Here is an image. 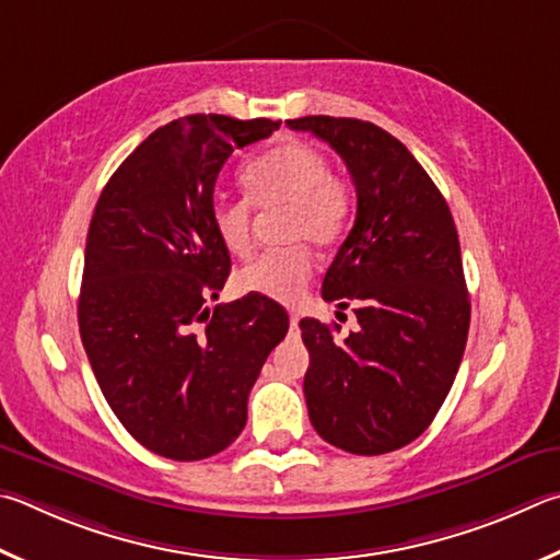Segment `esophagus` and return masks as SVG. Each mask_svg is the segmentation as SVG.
Here are the masks:
<instances>
[{"label":"esophagus","instance_id":"1","mask_svg":"<svg viewBox=\"0 0 560 560\" xmlns=\"http://www.w3.org/2000/svg\"><path fill=\"white\" fill-rule=\"evenodd\" d=\"M298 322H300V315H290V327L298 329Z\"/></svg>","mask_w":560,"mask_h":560}]
</instances>
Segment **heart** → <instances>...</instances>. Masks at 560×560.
I'll list each match as a JSON object with an SVG mask.
<instances>
[{
  "mask_svg": "<svg viewBox=\"0 0 560 560\" xmlns=\"http://www.w3.org/2000/svg\"><path fill=\"white\" fill-rule=\"evenodd\" d=\"M245 194L262 213L282 211V238L337 243L347 233L357 209V194L349 179L331 174L329 160L302 142H285L255 156L241 174ZM211 223L231 255L245 258L253 250V207L245 199H219ZM312 278V253L305 243L265 253L238 275V290L280 305H295Z\"/></svg>",
  "mask_w": 560,
  "mask_h": 560,
  "instance_id": "1",
  "label": "heart"
}]
</instances>
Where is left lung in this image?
Wrapping results in <instances>:
<instances>
[{"instance_id":"8db88e82","label":"left lung","mask_w":560,"mask_h":560,"mask_svg":"<svg viewBox=\"0 0 560 560\" xmlns=\"http://www.w3.org/2000/svg\"><path fill=\"white\" fill-rule=\"evenodd\" d=\"M292 130L325 140L357 186V221L322 282L359 327L300 322L310 351L305 398L319 438L351 455L413 443L453 388L469 331L457 229L404 142L374 122L307 115Z\"/></svg>"}]
</instances>
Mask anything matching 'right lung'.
<instances>
[{"mask_svg": "<svg viewBox=\"0 0 560 560\" xmlns=\"http://www.w3.org/2000/svg\"><path fill=\"white\" fill-rule=\"evenodd\" d=\"M280 122L189 115L154 130L105 184L85 243L78 327L107 406L137 443L194 463L229 447L248 394L288 335L278 302L219 300L231 255L213 186L238 147Z\"/></svg>", "mask_w": 560, "mask_h": 560, "instance_id": "right-lung-1", "label": "right lung"}]
</instances>
